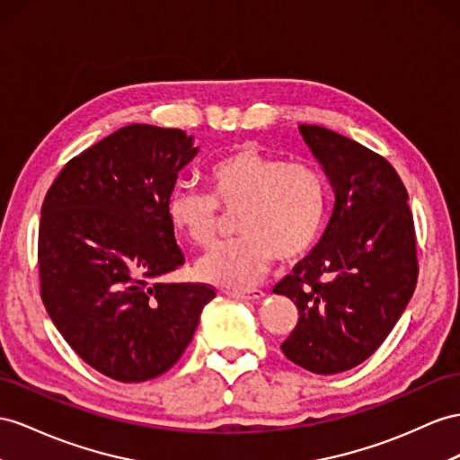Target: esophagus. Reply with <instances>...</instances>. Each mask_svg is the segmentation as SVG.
Returning a JSON list of instances; mask_svg holds the SVG:
<instances>
[{"label":"esophagus","instance_id":"34e87169","mask_svg":"<svg viewBox=\"0 0 460 460\" xmlns=\"http://www.w3.org/2000/svg\"><path fill=\"white\" fill-rule=\"evenodd\" d=\"M229 297L233 299H249V301H258L264 297L262 289H227L226 291Z\"/></svg>","mask_w":460,"mask_h":460}]
</instances>
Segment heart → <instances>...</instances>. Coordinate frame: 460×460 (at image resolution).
Listing matches in <instances>:
<instances>
[{
	"label": "heart",
	"instance_id": "1",
	"mask_svg": "<svg viewBox=\"0 0 460 460\" xmlns=\"http://www.w3.org/2000/svg\"><path fill=\"white\" fill-rule=\"evenodd\" d=\"M209 194L174 188L167 199L171 227L196 246L216 241L221 209L237 216L239 241L217 244L196 266L209 284L246 288L262 278L274 256L299 261L321 239L328 190L309 161H288L244 146L211 164Z\"/></svg>",
	"mask_w": 460,
	"mask_h": 460
}]
</instances>
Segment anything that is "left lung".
Masks as SVG:
<instances>
[{
  "label": "left lung",
  "instance_id": "8db88e82",
  "mask_svg": "<svg viewBox=\"0 0 460 460\" xmlns=\"http://www.w3.org/2000/svg\"><path fill=\"white\" fill-rule=\"evenodd\" d=\"M299 132L336 202L321 243L274 288L299 313L281 351L334 375L373 356L404 313L420 270L414 217L404 182L379 153L323 126Z\"/></svg>",
  "mask_w": 460,
  "mask_h": 460
}]
</instances>
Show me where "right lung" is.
Listing matches in <instances>:
<instances>
[{"label": "right lung", "instance_id": "1", "mask_svg": "<svg viewBox=\"0 0 460 460\" xmlns=\"http://www.w3.org/2000/svg\"><path fill=\"white\" fill-rule=\"evenodd\" d=\"M176 128L129 124L91 146L46 192L40 297L93 369L120 383L169 371L190 344L208 284H155L184 264L167 199L198 147Z\"/></svg>", "mask_w": 460, "mask_h": 460}]
</instances>
